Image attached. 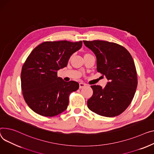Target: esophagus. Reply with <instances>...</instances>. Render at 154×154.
<instances>
[{
  "instance_id": "34e87169",
  "label": "esophagus",
  "mask_w": 154,
  "mask_h": 154,
  "mask_svg": "<svg viewBox=\"0 0 154 154\" xmlns=\"http://www.w3.org/2000/svg\"><path fill=\"white\" fill-rule=\"evenodd\" d=\"M86 86V84L82 82H80L79 83V88H82L84 87H85Z\"/></svg>"
}]
</instances>
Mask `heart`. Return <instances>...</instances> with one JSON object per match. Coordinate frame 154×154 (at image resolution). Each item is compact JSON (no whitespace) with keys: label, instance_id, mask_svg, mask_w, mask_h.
Instances as JSON below:
<instances>
[{"label":"heart","instance_id":"obj_1","mask_svg":"<svg viewBox=\"0 0 154 154\" xmlns=\"http://www.w3.org/2000/svg\"><path fill=\"white\" fill-rule=\"evenodd\" d=\"M87 54H87H87H84V56H85V55H87Z\"/></svg>","mask_w":154,"mask_h":154}]
</instances>
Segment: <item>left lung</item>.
Masks as SVG:
<instances>
[{"mask_svg":"<svg viewBox=\"0 0 154 154\" xmlns=\"http://www.w3.org/2000/svg\"><path fill=\"white\" fill-rule=\"evenodd\" d=\"M97 57V71L109 80L105 88L91 85L93 95L87 101L89 109L100 116L115 117L129 106L137 86V72L129 51L106 41H83Z\"/></svg>","mask_w":154,"mask_h":154,"instance_id":"8db88e82","label":"left lung"}]
</instances>
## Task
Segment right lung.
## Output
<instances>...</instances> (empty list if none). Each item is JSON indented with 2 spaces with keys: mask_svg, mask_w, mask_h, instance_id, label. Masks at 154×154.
Wrapping results in <instances>:
<instances>
[{
  "mask_svg": "<svg viewBox=\"0 0 154 154\" xmlns=\"http://www.w3.org/2000/svg\"><path fill=\"white\" fill-rule=\"evenodd\" d=\"M82 45V41L45 42L28 56L22 69L21 87L25 102L36 113L52 117L67 109L69 95L79 84L57 77V71L67 66L70 56Z\"/></svg>",
  "mask_w": 154,
  "mask_h": 154,
  "instance_id": "add662e5",
  "label": "right lung"
}]
</instances>
